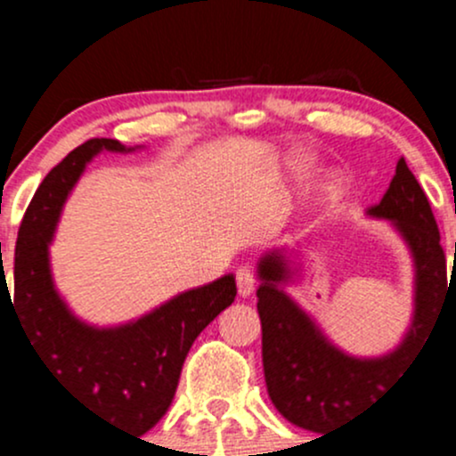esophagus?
<instances>
[{
	"label": "esophagus",
	"mask_w": 456,
	"mask_h": 456,
	"mask_svg": "<svg viewBox=\"0 0 456 456\" xmlns=\"http://www.w3.org/2000/svg\"><path fill=\"white\" fill-rule=\"evenodd\" d=\"M236 284H238V296L249 297L256 289L254 271H251L249 266H240V269L236 271Z\"/></svg>",
	"instance_id": "1"
}]
</instances>
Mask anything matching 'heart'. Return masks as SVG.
I'll return each instance as SVG.
<instances>
[{"mask_svg": "<svg viewBox=\"0 0 456 456\" xmlns=\"http://www.w3.org/2000/svg\"><path fill=\"white\" fill-rule=\"evenodd\" d=\"M296 169H297V172H305V165H297Z\"/></svg>", "mask_w": 456, "mask_h": 456, "instance_id": "obj_1", "label": "heart"}]
</instances>
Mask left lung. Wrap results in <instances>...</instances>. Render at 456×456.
<instances>
[{
    "label": "left lung",
    "instance_id": "left-lung-1",
    "mask_svg": "<svg viewBox=\"0 0 456 456\" xmlns=\"http://www.w3.org/2000/svg\"><path fill=\"white\" fill-rule=\"evenodd\" d=\"M370 218L388 220L406 242L415 266V309L406 335L379 357H355L335 346L317 322L291 300L284 287L293 280L287 249H271L257 262V314L262 322V366L266 393L291 424L324 436L353 421L388 393L424 348L448 300L445 256L430 202L399 159L384 199L369 207Z\"/></svg>",
    "mask_w": 456,
    "mask_h": 456
}]
</instances>
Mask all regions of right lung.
I'll use <instances>...</instances> for the list:
<instances>
[{"instance_id":"obj_1","label":"right lung","mask_w":456,"mask_h":456,"mask_svg":"<svg viewBox=\"0 0 456 456\" xmlns=\"http://www.w3.org/2000/svg\"><path fill=\"white\" fill-rule=\"evenodd\" d=\"M134 150L114 139H90L50 169L21 220L12 300L4 269L0 300H11L48 375L87 412L145 435L167 412L194 339L236 297V278L229 273L178 293L121 326H92L72 314L50 271V245L63 202L96 154Z\"/></svg>"}]
</instances>
